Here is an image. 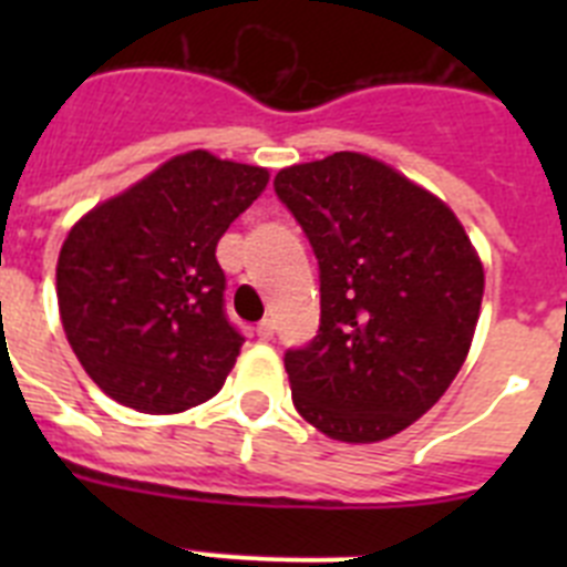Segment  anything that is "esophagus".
I'll return each instance as SVG.
<instances>
[{
  "label": "esophagus",
  "instance_id": "1",
  "mask_svg": "<svg viewBox=\"0 0 567 567\" xmlns=\"http://www.w3.org/2000/svg\"><path fill=\"white\" fill-rule=\"evenodd\" d=\"M255 332H258V338L260 340H272V334H275V323L269 318H264L258 323V329H255Z\"/></svg>",
  "mask_w": 567,
  "mask_h": 567
}]
</instances>
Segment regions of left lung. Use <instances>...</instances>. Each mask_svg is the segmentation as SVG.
Masks as SVG:
<instances>
[{
    "label": "left lung",
    "instance_id": "left-lung-1",
    "mask_svg": "<svg viewBox=\"0 0 567 567\" xmlns=\"http://www.w3.org/2000/svg\"><path fill=\"white\" fill-rule=\"evenodd\" d=\"M320 269V327L287 349L292 403L318 432L378 443L457 378L485 275L457 215L389 164L334 153L275 175Z\"/></svg>",
    "mask_w": 567,
    "mask_h": 567
}]
</instances>
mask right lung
Wrapping results in <instances>:
<instances>
[{
	"label": "right lung",
	"mask_w": 567,
	"mask_h": 567,
	"mask_svg": "<svg viewBox=\"0 0 567 567\" xmlns=\"http://www.w3.org/2000/svg\"><path fill=\"white\" fill-rule=\"evenodd\" d=\"M267 182L264 167L193 150L70 229L56 267L59 312L104 394L135 412L175 414L221 389L244 334L224 309L215 247Z\"/></svg>",
	"instance_id": "add662e5"
}]
</instances>
